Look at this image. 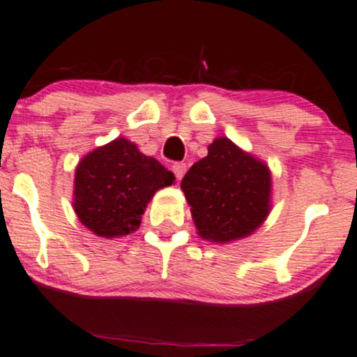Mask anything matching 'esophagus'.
<instances>
[{
  "label": "esophagus",
  "instance_id": "esophagus-1",
  "mask_svg": "<svg viewBox=\"0 0 357 357\" xmlns=\"http://www.w3.org/2000/svg\"><path fill=\"white\" fill-rule=\"evenodd\" d=\"M172 170H174V174H175V177H177V180H182V177L185 175V172H187V165H185V163L178 162V163H175L174 167H172Z\"/></svg>",
  "mask_w": 357,
  "mask_h": 357
}]
</instances>
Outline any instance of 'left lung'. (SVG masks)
<instances>
[{"label": "left lung", "instance_id": "obj_1", "mask_svg": "<svg viewBox=\"0 0 357 357\" xmlns=\"http://www.w3.org/2000/svg\"><path fill=\"white\" fill-rule=\"evenodd\" d=\"M180 189L197 234L206 241L222 244L248 238L271 211L270 168L224 136L215 138L207 157L190 167Z\"/></svg>", "mask_w": 357, "mask_h": 357}]
</instances>
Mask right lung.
<instances>
[{
    "mask_svg": "<svg viewBox=\"0 0 357 357\" xmlns=\"http://www.w3.org/2000/svg\"><path fill=\"white\" fill-rule=\"evenodd\" d=\"M174 182V174L157 158L143 155L126 138H116L79 162L72 206L94 234L119 238L138 229L155 192Z\"/></svg>",
    "mask_w": 357,
    "mask_h": 357,
    "instance_id": "obj_1",
    "label": "right lung"
}]
</instances>
